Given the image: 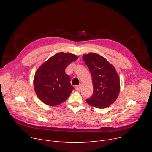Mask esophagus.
Instances as JSON below:
<instances>
[{
  "mask_svg": "<svg viewBox=\"0 0 152 152\" xmlns=\"http://www.w3.org/2000/svg\"><path fill=\"white\" fill-rule=\"evenodd\" d=\"M81 88H82V85L81 84L76 86V87H75V89H76L77 91H80L81 89Z\"/></svg>",
  "mask_w": 152,
  "mask_h": 152,
  "instance_id": "esophagus-1",
  "label": "esophagus"
}]
</instances>
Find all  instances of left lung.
<instances>
[{
    "label": "left lung",
    "mask_w": 152,
    "mask_h": 152,
    "mask_svg": "<svg viewBox=\"0 0 152 152\" xmlns=\"http://www.w3.org/2000/svg\"><path fill=\"white\" fill-rule=\"evenodd\" d=\"M83 59L91 73L93 94L87 103L98 108L112 104L120 92V79L115 68L104 57L96 53L84 54Z\"/></svg>",
    "instance_id": "8db88e82"
}]
</instances>
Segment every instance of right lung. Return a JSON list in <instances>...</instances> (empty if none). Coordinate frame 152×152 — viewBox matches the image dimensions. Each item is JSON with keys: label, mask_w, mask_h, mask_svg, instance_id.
I'll return each instance as SVG.
<instances>
[{"label": "right lung", "mask_w": 152, "mask_h": 152, "mask_svg": "<svg viewBox=\"0 0 152 152\" xmlns=\"http://www.w3.org/2000/svg\"><path fill=\"white\" fill-rule=\"evenodd\" d=\"M78 59L71 53H57L44 62L35 72L34 86L36 94L42 102L50 106L63 103L70 96L74 87L65 68Z\"/></svg>", "instance_id": "1"}]
</instances>
